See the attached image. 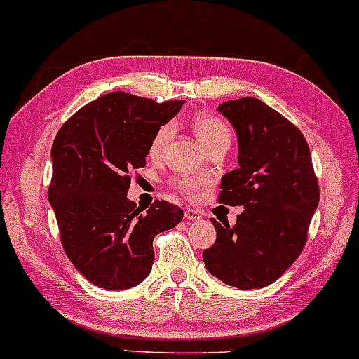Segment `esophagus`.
<instances>
[{
	"label": "esophagus",
	"mask_w": 359,
	"mask_h": 359,
	"mask_svg": "<svg viewBox=\"0 0 359 359\" xmlns=\"http://www.w3.org/2000/svg\"><path fill=\"white\" fill-rule=\"evenodd\" d=\"M184 217H187L188 221H197V219H202V217H204V212L198 209H187L184 210Z\"/></svg>",
	"instance_id": "obj_1"
}]
</instances>
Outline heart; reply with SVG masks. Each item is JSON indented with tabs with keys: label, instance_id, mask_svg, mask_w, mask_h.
Masks as SVG:
<instances>
[{
	"label": "heart",
	"instance_id": "obj_1",
	"mask_svg": "<svg viewBox=\"0 0 359 359\" xmlns=\"http://www.w3.org/2000/svg\"><path fill=\"white\" fill-rule=\"evenodd\" d=\"M191 129L197 135L198 142L202 143V147L209 152V150L216 149V147H228L230 145V128H228L224 121H221L219 117L212 116V114H195L191 117ZM172 138V128L171 124H164L162 128L157 129V133L154 135L152 142L149 145V154L152 158H158L168 149L169 142ZM176 188L180 191H183L184 195H195V190L201 183L194 178H187V176H180L172 181Z\"/></svg>",
	"mask_w": 359,
	"mask_h": 359
}]
</instances>
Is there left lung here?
Instances as JSON below:
<instances>
[{
	"instance_id": "1",
	"label": "left lung",
	"mask_w": 359,
	"mask_h": 359,
	"mask_svg": "<svg viewBox=\"0 0 359 359\" xmlns=\"http://www.w3.org/2000/svg\"><path fill=\"white\" fill-rule=\"evenodd\" d=\"M238 138V169L221 178L219 202L242 205L236 224H219L202 259L210 275L240 290L262 289L301 256L320 202L311 154L302 133L261 100L217 107Z\"/></svg>"
}]
</instances>
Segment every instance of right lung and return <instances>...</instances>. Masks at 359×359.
<instances>
[{
  "mask_svg": "<svg viewBox=\"0 0 359 359\" xmlns=\"http://www.w3.org/2000/svg\"><path fill=\"white\" fill-rule=\"evenodd\" d=\"M181 105L114 91L77 110L55 136L48 201L65 254L100 289L142 283L152 271L155 235L183 219L171 202L142 212L128 198L129 172L145 168L154 135Z\"/></svg>",
  "mask_w": 359,
  "mask_h": 359,
  "instance_id": "add662e5",
  "label": "right lung"
}]
</instances>
